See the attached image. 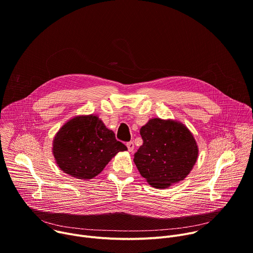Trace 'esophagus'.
I'll return each instance as SVG.
<instances>
[{"label": "esophagus", "instance_id": "1", "mask_svg": "<svg viewBox=\"0 0 253 253\" xmlns=\"http://www.w3.org/2000/svg\"><path fill=\"white\" fill-rule=\"evenodd\" d=\"M126 146H127V148H128V151L129 152H133V150H134V143L133 142H127V144H126Z\"/></svg>", "mask_w": 253, "mask_h": 253}]
</instances>
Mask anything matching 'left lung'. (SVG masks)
Wrapping results in <instances>:
<instances>
[{"label": "left lung", "instance_id": "1", "mask_svg": "<svg viewBox=\"0 0 253 253\" xmlns=\"http://www.w3.org/2000/svg\"><path fill=\"white\" fill-rule=\"evenodd\" d=\"M140 135L143 144L134 154V163L151 186L167 188L190 173L198 146L184 124L154 118L141 127Z\"/></svg>", "mask_w": 253, "mask_h": 253}]
</instances>
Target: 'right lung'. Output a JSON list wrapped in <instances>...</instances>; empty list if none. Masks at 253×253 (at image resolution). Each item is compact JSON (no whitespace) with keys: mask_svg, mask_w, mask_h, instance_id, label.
Returning <instances> with one entry per match:
<instances>
[{"mask_svg":"<svg viewBox=\"0 0 253 253\" xmlns=\"http://www.w3.org/2000/svg\"><path fill=\"white\" fill-rule=\"evenodd\" d=\"M53 155L59 168L77 179L97 176L127 147L117 141L96 115L76 116L65 123L53 140Z\"/></svg>","mask_w":253,"mask_h":253,"instance_id":"add662e5","label":"right lung"}]
</instances>
